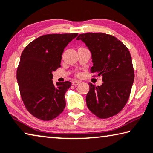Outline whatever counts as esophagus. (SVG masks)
Returning <instances> with one entry per match:
<instances>
[{
  "instance_id": "1",
  "label": "esophagus",
  "mask_w": 153,
  "mask_h": 153,
  "mask_svg": "<svg viewBox=\"0 0 153 153\" xmlns=\"http://www.w3.org/2000/svg\"><path fill=\"white\" fill-rule=\"evenodd\" d=\"M79 83H80V81H74L73 82H72V85L74 86L78 85Z\"/></svg>"
}]
</instances>
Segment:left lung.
<instances>
[{"label": "left lung", "instance_id": "obj_1", "mask_svg": "<svg viewBox=\"0 0 153 153\" xmlns=\"http://www.w3.org/2000/svg\"><path fill=\"white\" fill-rule=\"evenodd\" d=\"M76 39L90 49L93 62L91 72L102 76L100 86L89 83L87 106L99 118L114 116L127 102L134 81L130 52L116 37L103 33L80 34Z\"/></svg>", "mask_w": 153, "mask_h": 153}]
</instances>
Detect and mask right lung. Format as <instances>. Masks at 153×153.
<instances>
[{"label":"right lung","instance_id":"right-lung-1","mask_svg":"<svg viewBox=\"0 0 153 153\" xmlns=\"http://www.w3.org/2000/svg\"><path fill=\"white\" fill-rule=\"evenodd\" d=\"M78 33L48 34L25 47L17 70L20 96L29 112L42 120H51L65 107V93L71 83L53 82V72L61 67L65 47Z\"/></svg>","mask_w":153,"mask_h":153}]
</instances>
